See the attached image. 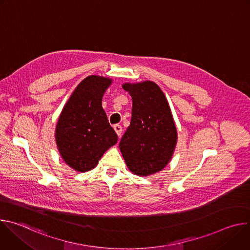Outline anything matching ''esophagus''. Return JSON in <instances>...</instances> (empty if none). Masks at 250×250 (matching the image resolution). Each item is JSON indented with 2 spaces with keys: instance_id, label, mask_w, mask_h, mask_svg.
I'll return each instance as SVG.
<instances>
[{
  "instance_id": "obj_1",
  "label": "esophagus",
  "mask_w": 250,
  "mask_h": 250,
  "mask_svg": "<svg viewBox=\"0 0 250 250\" xmlns=\"http://www.w3.org/2000/svg\"><path fill=\"white\" fill-rule=\"evenodd\" d=\"M114 129L117 132V134L119 135V137H121V134H122V131H123V127L120 125H114Z\"/></svg>"
}]
</instances>
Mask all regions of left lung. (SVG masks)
Instances as JSON below:
<instances>
[{
    "instance_id": "8db88e82",
    "label": "left lung",
    "mask_w": 250,
    "mask_h": 250,
    "mask_svg": "<svg viewBox=\"0 0 250 250\" xmlns=\"http://www.w3.org/2000/svg\"><path fill=\"white\" fill-rule=\"evenodd\" d=\"M122 87L131 96L132 111L120 150L130 172L141 177L153 175L170 162L177 145L168 101L160 87L149 80Z\"/></svg>"
}]
</instances>
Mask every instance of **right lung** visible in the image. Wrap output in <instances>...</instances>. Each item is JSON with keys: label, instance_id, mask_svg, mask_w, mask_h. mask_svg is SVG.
Returning a JSON list of instances; mask_svg holds the SVG:
<instances>
[{"label": "right lung", "instance_id": "1", "mask_svg": "<svg viewBox=\"0 0 250 250\" xmlns=\"http://www.w3.org/2000/svg\"><path fill=\"white\" fill-rule=\"evenodd\" d=\"M112 83L108 77H86L71 94L58 118V151L64 162L77 172L94 169L104 153L118 142L102 106L103 96Z\"/></svg>", "mask_w": 250, "mask_h": 250}]
</instances>
